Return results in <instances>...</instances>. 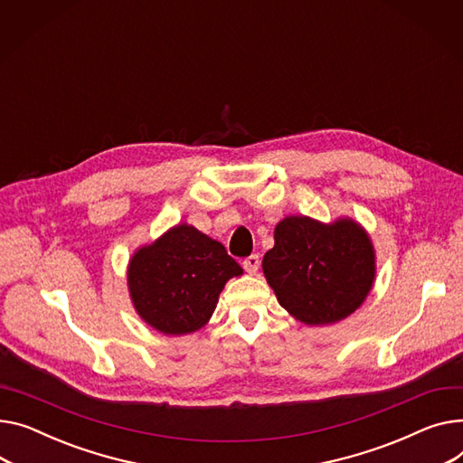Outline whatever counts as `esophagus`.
Here are the masks:
<instances>
[{
	"mask_svg": "<svg viewBox=\"0 0 463 463\" xmlns=\"http://www.w3.org/2000/svg\"><path fill=\"white\" fill-rule=\"evenodd\" d=\"M259 266H260V259L259 255H251L243 260V269L248 271L250 275H255L259 271Z\"/></svg>",
	"mask_w": 463,
	"mask_h": 463,
	"instance_id": "1",
	"label": "esophagus"
}]
</instances>
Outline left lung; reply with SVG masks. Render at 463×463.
<instances>
[{"mask_svg": "<svg viewBox=\"0 0 463 463\" xmlns=\"http://www.w3.org/2000/svg\"><path fill=\"white\" fill-rule=\"evenodd\" d=\"M273 240L262 259L264 277L283 309L307 326L345 320L374 287V245L352 218L322 223L287 215L275 225Z\"/></svg>", "mask_w": 463, "mask_h": 463, "instance_id": "8db88e82", "label": "left lung"}]
</instances>
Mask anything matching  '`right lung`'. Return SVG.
<instances>
[{
    "mask_svg": "<svg viewBox=\"0 0 463 463\" xmlns=\"http://www.w3.org/2000/svg\"><path fill=\"white\" fill-rule=\"evenodd\" d=\"M223 243L178 223L141 248L128 262L136 313L164 335L199 331L212 318L227 281L241 275Z\"/></svg>",
    "mask_w": 463,
    "mask_h": 463,
    "instance_id": "right-lung-1",
    "label": "right lung"
}]
</instances>
